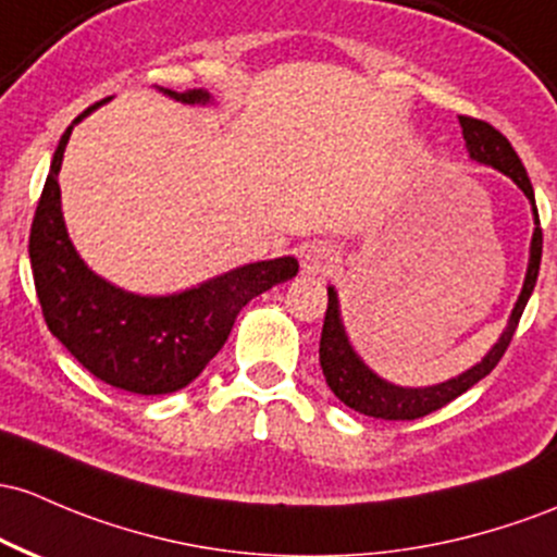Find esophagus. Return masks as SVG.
Listing matches in <instances>:
<instances>
[{"label": "esophagus", "mask_w": 557, "mask_h": 557, "mask_svg": "<svg viewBox=\"0 0 557 557\" xmlns=\"http://www.w3.org/2000/svg\"><path fill=\"white\" fill-rule=\"evenodd\" d=\"M335 264H338V256L327 243H314L301 256V269L307 274H327Z\"/></svg>", "instance_id": "34e87169"}]
</instances>
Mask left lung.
<instances>
[{"mask_svg": "<svg viewBox=\"0 0 557 557\" xmlns=\"http://www.w3.org/2000/svg\"><path fill=\"white\" fill-rule=\"evenodd\" d=\"M462 126V139H466L468 156L475 163H484L503 171L505 176H510L518 187L523 189V195L529 198L531 213H534V235H531V248H529V269L527 280H523L521 296H518L516 307L510 311V320L507 327L499 335V341L486 351V357L479 364L460 372L457 377L436 383V386H423V388H409V386H394V383L383 381L377 372H372L364 359L354 351L351 341H348L344 320H341V304L338 293L333 285L327 288V311H325V325H322V338H320V368L325 375L330 391L344 401L346 407L357 409V412L370 414V418L381 420H414L423 418V414L433 412V409H442L449 405L451 399H457L460 394H466L470 386L486 377L488 372L497 368V362L503 359V354L510 346L512 333H516L518 320H521L523 309H527L531 290H534L536 277H540V261H542V227H540V213H536L534 203V187L523 169L521 158L512 150V145L494 129L492 124L479 119H470V115H460Z\"/></svg>", "mask_w": 557, "mask_h": 557, "instance_id": "8db88e82", "label": "left lung"}]
</instances>
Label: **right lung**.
Here are the masks:
<instances>
[{"instance_id": "obj_1", "label": "right lung", "mask_w": 557, "mask_h": 557, "mask_svg": "<svg viewBox=\"0 0 557 557\" xmlns=\"http://www.w3.org/2000/svg\"><path fill=\"white\" fill-rule=\"evenodd\" d=\"M161 91L185 106L211 102L203 89ZM108 100L76 115L52 156L28 237L36 296L50 333L91 375L132 394H171L216 357L250 298L296 277L298 261H253L169 296H137L91 272L65 230L58 174L73 126Z\"/></svg>"}]
</instances>
